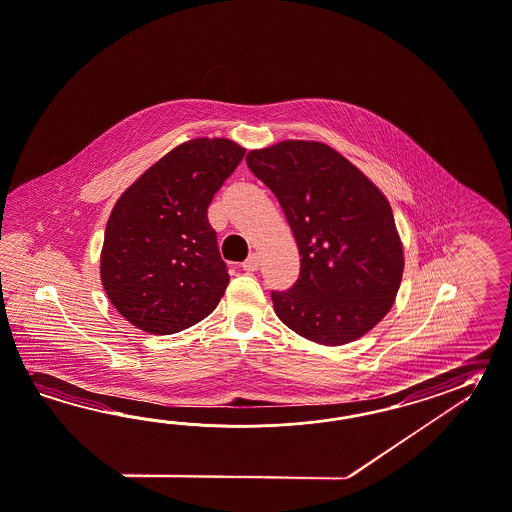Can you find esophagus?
Wrapping results in <instances>:
<instances>
[{
  "mask_svg": "<svg viewBox=\"0 0 512 512\" xmlns=\"http://www.w3.org/2000/svg\"><path fill=\"white\" fill-rule=\"evenodd\" d=\"M258 267H260V256L258 254H250L249 258L243 262V271H247V273L258 271Z\"/></svg>",
  "mask_w": 512,
  "mask_h": 512,
  "instance_id": "obj_1",
  "label": "esophagus"
}]
</instances>
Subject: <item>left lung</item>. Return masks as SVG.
<instances>
[{"mask_svg":"<svg viewBox=\"0 0 512 512\" xmlns=\"http://www.w3.org/2000/svg\"><path fill=\"white\" fill-rule=\"evenodd\" d=\"M247 165L275 193L301 254L297 282L271 293L278 319L321 345L362 338L390 312L403 278L390 202L325 143L250 150Z\"/></svg>","mask_w":512,"mask_h":512,"instance_id":"1","label":"left lung"}]
</instances>
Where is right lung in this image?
I'll return each mask as SVG.
<instances>
[{
    "mask_svg": "<svg viewBox=\"0 0 512 512\" xmlns=\"http://www.w3.org/2000/svg\"><path fill=\"white\" fill-rule=\"evenodd\" d=\"M245 148L198 137L172 148L117 200L105 226L100 276L133 327L174 334L217 308L230 282L208 206Z\"/></svg>",
    "mask_w": 512,
    "mask_h": 512,
    "instance_id": "1",
    "label": "right lung"
}]
</instances>
